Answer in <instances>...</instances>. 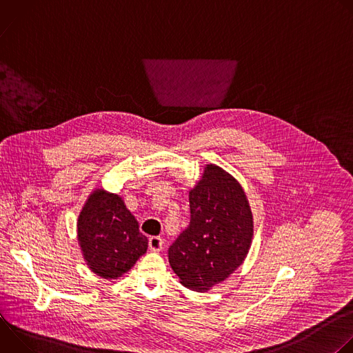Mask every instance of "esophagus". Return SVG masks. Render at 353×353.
Here are the masks:
<instances>
[{
    "label": "esophagus",
    "mask_w": 353,
    "mask_h": 353,
    "mask_svg": "<svg viewBox=\"0 0 353 353\" xmlns=\"http://www.w3.org/2000/svg\"><path fill=\"white\" fill-rule=\"evenodd\" d=\"M162 247H163V240L159 237V236H152V237H149V248L152 250V251H161L162 250Z\"/></svg>",
    "instance_id": "obj_1"
}]
</instances>
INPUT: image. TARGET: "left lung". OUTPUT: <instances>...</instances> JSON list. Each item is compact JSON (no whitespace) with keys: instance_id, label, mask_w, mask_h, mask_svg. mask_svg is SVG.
I'll return each mask as SVG.
<instances>
[{"instance_id":"left-lung-1","label":"left lung","mask_w":353,"mask_h":353,"mask_svg":"<svg viewBox=\"0 0 353 353\" xmlns=\"http://www.w3.org/2000/svg\"><path fill=\"white\" fill-rule=\"evenodd\" d=\"M190 225L169 248V263L183 286L208 292L245 260L254 234L247 194L236 177L205 165L188 192Z\"/></svg>"}]
</instances>
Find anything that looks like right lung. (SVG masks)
<instances>
[{
    "mask_svg": "<svg viewBox=\"0 0 353 353\" xmlns=\"http://www.w3.org/2000/svg\"><path fill=\"white\" fill-rule=\"evenodd\" d=\"M77 239L88 268L103 279H117L146 253L148 239L123 196L96 187L77 222Z\"/></svg>",
    "mask_w": 353,
    "mask_h": 353,
    "instance_id": "right-lung-1",
    "label": "right lung"
}]
</instances>
